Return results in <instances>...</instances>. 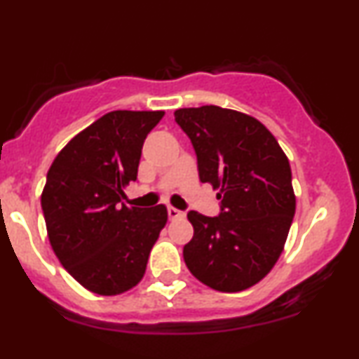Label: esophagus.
<instances>
[{
    "label": "esophagus",
    "instance_id": "34e87169",
    "mask_svg": "<svg viewBox=\"0 0 359 359\" xmlns=\"http://www.w3.org/2000/svg\"><path fill=\"white\" fill-rule=\"evenodd\" d=\"M167 212H168V217H170V219H177V217H184V212L179 211V209L172 208V205H168Z\"/></svg>",
    "mask_w": 359,
    "mask_h": 359
}]
</instances>
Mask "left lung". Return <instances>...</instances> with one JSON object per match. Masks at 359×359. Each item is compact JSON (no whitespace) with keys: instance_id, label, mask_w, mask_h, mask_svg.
Instances as JSON below:
<instances>
[{"instance_id":"left-lung-1","label":"left lung","mask_w":359,"mask_h":359,"mask_svg":"<svg viewBox=\"0 0 359 359\" xmlns=\"http://www.w3.org/2000/svg\"><path fill=\"white\" fill-rule=\"evenodd\" d=\"M174 116L196 150L201 182L221 199L219 216L187 214L194 236L184 246L185 265L214 290H246L270 273L285 246L295 214L290 163L250 114L211 104Z\"/></svg>"}]
</instances>
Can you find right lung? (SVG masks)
<instances>
[{"instance_id":"1","label":"right lung","mask_w":359,"mask_h":359,"mask_svg":"<svg viewBox=\"0 0 359 359\" xmlns=\"http://www.w3.org/2000/svg\"><path fill=\"white\" fill-rule=\"evenodd\" d=\"M163 111H111L77 133L48 168L42 209L48 241L65 270L97 295H119L143 278L167 224V208H128L147 135Z\"/></svg>"}]
</instances>
